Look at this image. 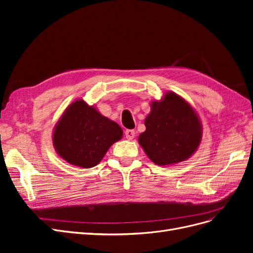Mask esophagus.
Masks as SVG:
<instances>
[{
  "mask_svg": "<svg viewBox=\"0 0 253 253\" xmlns=\"http://www.w3.org/2000/svg\"><path fill=\"white\" fill-rule=\"evenodd\" d=\"M125 135H126V139L132 140L135 137V131H134V129H126V131L125 132Z\"/></svg>",
  "mask_w": 253,
  "mask_h": 253,
  "instance_id": "obj_1",
  "label": "esophagus"
}]
</instances>
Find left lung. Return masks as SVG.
<instances>
[{"mask_svg": "<svg viewBox=\"0 0 253 253\" xmlns=\"http://www.w3.org/2000/svg\"><path fill=\"white\" fill-rule=\"evenodd\" d=\"M145 131L138 142L147 156L158 166L185 162L200 147L203 126L196 111L185 99L167 91L160 100L151 102L144 119Z\"/></svg>", "mask_w": 253, "mask_h": 253, "instance_id": "1", "label": "left lung"}]
</instances>
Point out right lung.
Masks as SVG:
<instances>
[{
	"instance_id": "right-lung-1",
	"label": "right lung",
	"mask_w": 253,
	"mask_h": 253,
	"mask_svg": "<svg viewBox=\"0 0 253 253\" xmlns=\"http://www.w3.org/2000/svg\"><path fill=\"white\" fill-rule=\"evenodd\" d=\"M122 128L82 99L65 109L52 132L57 154L66 163L93 168L101 162L111 145L122 138Z\"/></svg>"
}]
</instances>
